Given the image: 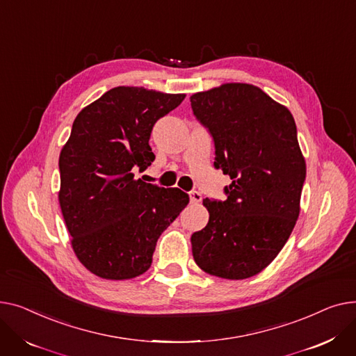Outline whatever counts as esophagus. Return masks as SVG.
Wrapping results in <instances>:
<instances>
[{"instance_id": "34e87169", "label": "esophagus", "mask_w": 356, "mask_h": 356, "mask_svg": "<svg viewBox=\"0 0 356 356\" xmlns=\"http://www.w3.org/2000/svg\"><path fill=\"white\" fill-rule=\"evenodd\" d=\"M190 200L193 204H200L202 200V195L198 191H193V193H190Z\"/></svg>"}]
</instances>
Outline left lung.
I'll return each instance as SVG.
<instances>
[{"label": "left lung", "instance_id": "left-lung-1", "mask_svg": "<svg viewBox=\"0 0 356 356\" xmlns=\"http://www.w3.org/2000/svg\"><path fill=\"white\" fill-rule=\"evenodd\" d=\"M190 99L214 138V165L233 179L225 201H202L210 218L191 236L194 260L211 276L253 277L280 253L300 213L306 162L295 119L250 83H224Z\"/></svg>", "mask_w": 356, "mask_h": 356}]
</instances>
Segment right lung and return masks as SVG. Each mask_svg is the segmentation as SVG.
Returning <instances> with one entry per match:
<instances>
[{
	"label": "right lung",
	"instance_id": "1",
	"mask_svg": "<svg viewBox=\"0 0 356 356\" xmlns=\"http://www.w3.org/2000/svg\"><path fill=\"white\" fill-rule=\"evenodd\" d=\"M184 93L118 86L83 108L58 158V204L79 261L108 280L140 276L159 236L190 202L178 188L135 179L155 155V122Z\"/></svg>",
	"mask_w": 356,
	"mask_h": 356
}]
</instances>
